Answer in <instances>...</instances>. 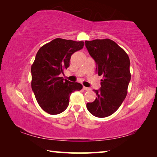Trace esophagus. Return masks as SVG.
<instances>
[{
	"label": "esophagus",
	"mask_w": 157,
	"mask_h": 157,
	"mask_svg": "<svg viewBox=\"0 0 157 157\" xmlns=\"http://www.w3.org/2000/svg\"><path fill=\"white\" fill-rule=\"evenodd\" d=\"M83 89L85 90V91H90V90H91V89L88 88V87H86V86H83Z\"/></svg>",
	"instance_id": "34e87169"
}]
</instances>
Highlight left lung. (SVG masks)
<instances>
[{"label":"left lung","instance_id":"left-lung-1","mask_svg":"<svg viewBox=\"0 0 157 157\" xmlns=\"http://www.w3.org/2000/svg\"><path fill=\"white\" fill-rule=\"evenodd\" d=\"M85 46L96 63V72L102 75L101 87L94 90L97 98L86 104L92 115L98 118L111 116L120 107L127 94L131 79L130 61L125 51L109 39L86 41Z\"/></svg>","mask_w":157,"mask_h":157}]
</instances>
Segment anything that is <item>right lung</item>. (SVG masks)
Returning <instances> with one entry per match:
<instances>
[{"label":"right lung","instance_id":"obj_1","mask_svg":"<svg viewBox=\"0 0 157 157\" xmlns=\"http://www.w3.org/2000/svg\"><path fill=\"white\" fill-rule=\"evenodd\" d=\"M83 41L60 38L53 39L40 48L31 66L33 91L41 108L48 113L63 112L69 105V98L82 85L60 77L69 67L74 52L83 48Z\"/></svg>","mask_w":157,"mask_h":157}]
</instances>
